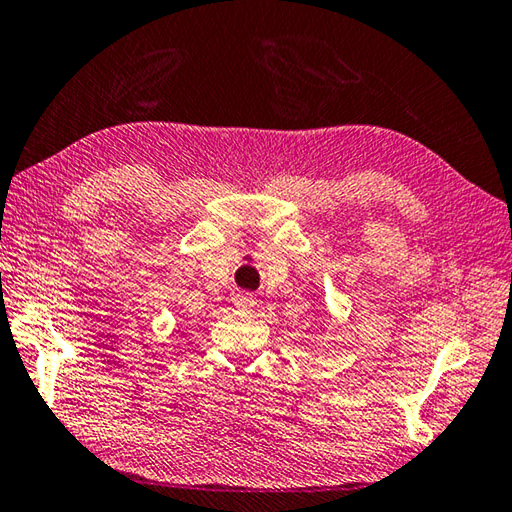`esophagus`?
<instances>
[{
	"label": "esophagus",
	"mask_w": 512,
	"mask_h": 512,
	"mask_svg": "<svg viewBox=\"0 0 512 512\" xmlns=\"http://www.w3.org/2000/svg\"><path fill=\"white\" fill-rule=\"evenodd\" d=\"M235 306L237 308H242V310H250V308H253L255 306V297L253 295H250V292H237V295H235Z\"/></svg>",
	"instance_id": "1"
}]
</instances>
